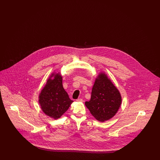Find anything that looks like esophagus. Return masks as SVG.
<instances>
[{
  "mask_svg": "<svg viewBox=\"0 0 160 160\" xmlns=\"http://www.w3.org/2000/svg\"><path fill=\"white\" fill-rule=\"evenodd\" d=\"M77 102H83V99H81V98H78L76 100Z\"/></svg>",
  "mask_w": 160,
  "mask_h": 160,
  "instance_id": "esophagus-1",
  "label": "esophagus"
}]
</instances>
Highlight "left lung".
Masks as SVG:
<instances>
[{
  "mask_svg": "<svg viewBox=\"0 0 160 160\" xmlns=\"http://www.w3.org/2000/svg\"><path fill=\"white\" fill-rule=\"evenodd\" d=\"M122 97L117 88L105 72H101L92 88L91 98L85 105L99 122L112 118L121 105Z\"/></svg>",
  "mask_w": 160,
  "mask_h": 160,
  "instance_id": "8db88e82",
  "label": "left lung"
}]
</instances>
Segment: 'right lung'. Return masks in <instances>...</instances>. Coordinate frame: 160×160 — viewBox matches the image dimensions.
I'll return each instance as SVG.
<instances>
[{
	"mask_svg": "<svg viewBox=\"0 0 160 160\" xmlns=\"http://www.w3.org/2000/svg\"><path fill=\"white\" fill-rule=\"evenodd\" d=\"M38 102L45 114L54 119L60 118L73 101L69 98L62 85L60 72H53L39 94Z\"/></svg>",
	"mask_w": 160,
	"mask_h": 160,
	"instance_id": "add662e5",
	"label": "right lung"
}]
</instances>
